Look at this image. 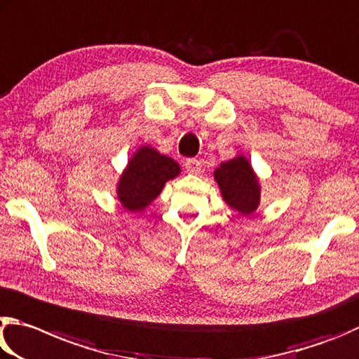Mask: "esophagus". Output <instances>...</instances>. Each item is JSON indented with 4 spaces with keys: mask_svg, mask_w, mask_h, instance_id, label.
Instances as JSON below:
<instances>
[{
    "mask_svg": "<svg viewBox=\"0 0 359 359\" xmlns=\"http://www.w3.org/2000/svg\"><path fill=\"white\" fill-rule=\"evenodd\" d=\"M184 165H186L187 173H192V175H197L200 172V168H202V163H200V161L197 159H187L184 162Z\"/></svg>",
    "mask_w": 359,
    "mask_h": 359,
    "instance_id": "1",
    "label": "esophagus"
}]
</instances>
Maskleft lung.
I'll return each mask as SVG.
<instances>
[{"label": "left lung", "mask_w": 359, "mask_h": 359, "mask_svg": "<svg viewBox=\"0 0 359 359\" xmlns=\"http://www.w3.org/2000/svg\"><path fill=\"white\" fill-rule=\"evenodd\" d=\"M215 180L224 202L243 216H249L260 205V183L244 156L222 162L215 170Z\"/></svg>", "instance_id": "1"}]
</instances>
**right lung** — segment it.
I'll return each instance as SVG.
<instances>
[{
	"mask_svg": "<svg viewBox=\"0 0 359 359\" xmlns=\"http://www.w3.org/2000/svg\"><path fill=\"white\" fill-rule=\"evenodd\" d=\"M180 172L178 162L144 144L132 154L119 176L118 200L124 210L140 212L159 196L167 181L176 178Z\"/></svg>",
	"mask_w": 359,
	"mask_h": 359,
	"instance_id": "add662e5",
	"label": "right lung"
}]
</instances>
